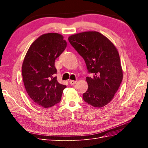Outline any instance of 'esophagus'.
<instances>
[{"label":"esophagus","instance_id":"esophagus-1","mask_svg":"<svg viewBox=\"0 0 148 148\" xmlns=\"http://www.w3.org/2000/svg\"><path fill=\"white\" fill-rule=\"evenodd\" d=\"M69 83H70V84H71V85H73V84H75L77 83V81H74V80H70V81H69Z\"/></svg>","mask_w":148,"mask_h":148}]
</instances>
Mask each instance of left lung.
I'll list each match as a JSON object with an SVG mask.
<instances>
[{"instance_id":"8db88e82","label":"left lung","mask_w":148,"mask_h":148,"mask_svg":"<svg viewBox=\"0 0 148 148\" xmlns=\"http://www.w3.org/2000/svg\"><path fill=\"white\" fill-rule=\"evenodd\" d=\"M69 41L86 63L88 90L83 99L95 107H102L113 99L123 79L120 56L109 39L97 31L76 34Z\"/></svg>"}]
</instances>
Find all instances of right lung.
I'll list each match as a JSON object with an SVG mask.
<instances>
[{"mask_svg":"<svg viewBox=\"0 0 148 148\" xmlns=\"http://www.w3.org/2000/svg\"><path fill=\"white\" fill-rule=\"evenodd\" d=\"M66 47V41L58 33L41 35L33 42L22 65L26 91L36 104L45 108L60 102L66 85L57 82L55 60Z\"/></svg>","mask_w":148,"mask_h":148,"instance_id":"right-lung-1","label":"right lung"}]
</instances>
